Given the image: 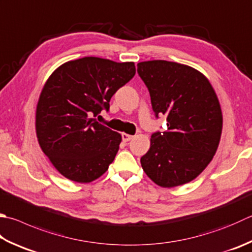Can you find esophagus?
<instances>
[{
  "instance_id": "34e87169",
  "label": "esophagus",
  "mask_w": 252,
  "mask_h": 252,
  "mask_svg": "<svg viewBox=\"0 0 252 252\" xmlns=\"http://www.w3.org/2000/svg\"><path fill=\"white\" fill-rule=\"evenodd\" d=\"M122 138H123V141L127 142V141H130L132 138H134V136L128 135V134H125V132H123V134H122Z\"/></svg>"
}]
</instances>
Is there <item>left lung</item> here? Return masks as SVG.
I'll use <instances>...</instances> for the list:
<instances>
[{"instance_id": "obj_1", "label": "left lung", "mask_w": 252, "mask_h": 252, "mask_svg": "<svg viewBox=\"0 0 252 252\" xmlns=\"http://www.w3.org/2000/svg\"><path fill=\"white\" fill-rule=\"evenodd\" d=\"M137 72L148 88L156 117L163 114L168 122L167 130L151 135L141 167L162 188L191 182L220 145L222 115L214 89L200 71L171 61H144Z\"/></svg>"}]
</instances>
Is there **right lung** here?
<instances>
[{
    "instance_id": "1",
    "label": "right lung",
    "mask_w": 252,
    "mask_h": 252,
    "mask_svg": "<svg viewBox=\"0 0 252 252\" xmlns=\"http://www.w3.org/2000/svg\"><path fill=\"white\" fill-rule=\"evenodd\" d=\"M136 73L134 63L84 57L57 68L36 108L38 142L67 179L89 183L106 172L122 136L96 121L111 97Z\"/></svg>"
}]
</instances>
